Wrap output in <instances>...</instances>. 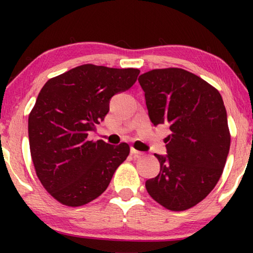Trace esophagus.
<instances>
[{"mask_svg": "<svg viewBox=\"0 0 253 253\" xmlns=\"http://www.w3.org/2000/svg\"><path fill=\"white\" fill-rule=\"evenodd\" d=\"M130 151H131V154L134 155V157H136V158H139V157H141V155H143V152L137 151L136 148H133V147H131Z\"/></svg>", "mask_w": 253, "mask_h": 253, "instance_id": "34e87169", "label": "esophagus"}]
</instances>
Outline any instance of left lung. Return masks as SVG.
<instances>
[{
    "label": "left lung",
    "instance_id": "1",
    "mask_svg": "<svg viewBox=\"0 0 253 253\" xmlns=\"http://www.w3.org/2000/svg\"><path fill=\"white\" fill-rule=\"evenodd\" d=\"M151 122L169 124L167 155L146 190L170 211H185L202 202L222 175L230 133L222 96L198 76L179 68L155 69L140 75Z\"/></svg>",
    "mask_w": 253,
    "mask_h": 253
}]
</instances>
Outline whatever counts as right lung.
I'll return each mask as SVG.
<instances>
[{
  "mask_svg": "<svg viewBox=\"0 0 253 253\" xmlns=\"http://www.w3.org/2000/svg\"><path fill=\"white\" fill-rule=\"evenodd\" d=\"M138 69L84 64L48 81L29 116L31 157L38 178L57 202L85 205L105 192L127 158L126 143L87 139L109 101L137 81Z\"/></svg>",
  "mask_w": 253,
  "mask_h": 253,
  "instance_id": "1",
  "label": "right lung"
}]
</instances>
